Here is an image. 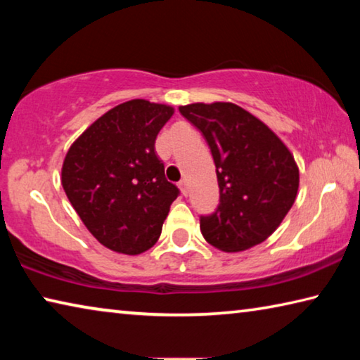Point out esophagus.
Masks as SVG:
<instances>
[{"label": "esophagus", "mask_w": 360, "mask_h": 360, "mask_svg": "<svg viewBox=\"0 0 360 360\" xmlns=\"http://www.w3.org/2000/svg\"><path fill=\"white\" fill-rule=\"evenodd\" d=\"M178 186H179V188H181V192H182V195H187V182H186V179H181L179 182H178Z\"/></svg>", "instance_id": "esophagus-1"}]
</instances>
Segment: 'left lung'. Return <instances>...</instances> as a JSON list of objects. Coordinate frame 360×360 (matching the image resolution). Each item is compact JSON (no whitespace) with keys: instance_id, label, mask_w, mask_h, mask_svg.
Masks as SVG:
<instances>
[{"instance_id":"left-lung-1","label":"left lung","mask_w":360,"mask_h":360,"mask_svg":"<svg viewBox=\"0 0 360 360\" xmlns=\"http://www.w3.org/2000/svg\"><path fill=\"white\" fill-rule=\"evenodd\" d=\"M179 112L202 131L216 165L219 206L200 216L205 240L225 252L260 245L295 202L298 167L290 150L233 103H193Z\"/></svg>"}]
</instances>
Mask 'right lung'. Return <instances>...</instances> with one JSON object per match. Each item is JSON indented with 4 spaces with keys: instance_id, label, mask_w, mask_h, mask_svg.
I'll return each instance as SVG.
<instances>
[{
    "instance_id": "obj_1",
    "label": "right lung",
    "mask_w": 360,
    "mask_h": 360,
    "mask_svg": "<svg viewBox=\"0 0 360 360\" xmlns=\"http://www.w3.org/2000/svg\"><path fill=\"white\" fill-rule=\"evenodd\" d=\"M172 106L131 100L109 109L65 157L62 186L103 246L136 255L155 245L179 188L165 178L155 138Z\"/></svg>"
}]
</instances>
